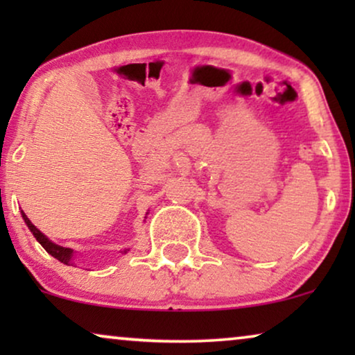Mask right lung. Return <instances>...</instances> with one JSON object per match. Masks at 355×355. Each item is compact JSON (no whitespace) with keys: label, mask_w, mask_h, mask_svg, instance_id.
I'll use <instances>...</instances> for the list:
<instances>
[{"label":"right lung","mask_w":355,"mask_h":355,"mask_svg":"<svg viewBox=\"0 0 355 355\" xmlns=\"http://www.w3.org/2000/svg\"><path fill=\"white\" fill-rule=\"evenodd\" d=\"M22 218H24V221H26V225L28 226V230L32 231V234L35 236V239H37L38 242H40L42 247L48 252V254L53 255V257H55V259L60 260L61 263L71 265V259H72V250H71V249H66V247H61V245H58V244H53L51 241H48V237H46L45 234H42V232L38 231L35 226L32 225V221L28 220V218L26 216V213H24V211H22ZM124 252H125V250H124Z\"/></svg>","instance_id":"add662e5"}]
</instances>
